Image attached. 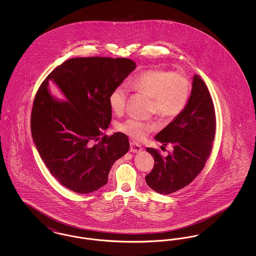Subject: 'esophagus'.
Instances as JSON below:
<instances>
[{"instance_id":"obj_1","label":"esophagus","mask_w":256,"mask_h":256,"mask_svg":"<svg viewBox=\"0 0 256 256\" xmlns=\"http://www.w3.org/2000/svg\"><path fill=\"white\" fill-rule=\"evenodd\" d=\"M142 150V146L136 142H130V152H139Z\"/></svg>"}]
</instances>
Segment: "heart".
<instances>
[{
    "mask_svg": "<svg viewBox=\"0 0 256 256\" xmlns=\"http://www.w3.org/2000/svg\"><path fill=\"white\" fill-rule=\"evenodd\" d=\"M128 86L134 91L152 98V110L164 120L178 117L185 110L191 93L188 78L180 72L148 69L130 78ZM126 86H116L110 92L108 102L111 110L122 114L128 100ZM156 122L138 119H128L118 126V130L135 140H142L156 128Z\"/></svg>",
    "mask_w": 256,
    "mask_h": 256,
    "instance_id": "obj_1",
    "label": "heart"
}]
</instances>
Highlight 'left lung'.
Listing matches in <instances>:
<instances>
[{"label": "left lung", "mask_w": 256, "mask_h": 256, "mask_svg": "<svg viewBox=\"0 0 256 256\" xmlns=\"http://www.w3.org/2000/svg\"><path fill=\"white\" fill-rule=\"evenodd\" d=\"M215 132L212 98L204 82L195 74L185 110L156 136L163 146H172V152L164 158L158 150L146 148L154 158V166L145 178L148 187L169 195L192 182L206 166Z\"/></svg>", "instance_id": "obj_1"}]
</instances>
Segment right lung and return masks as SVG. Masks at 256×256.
<instances>
[{
    "mask_svg": "<svg viewBox=\"0 0 256 256\" xmlns=\"http://www.w3.org/2000/svg\"><path fill=\"white\" fill-rule=\"evenodd\" d=\"M136 68L128 58H76L45 78L34 100L30 130L52 176L66 188L88 194L104 186L114 162L130 150L121 132L104 135L110 122V92ZM54 81L66 98H54Z\"/></svg>",
    "mask_w": 256,
    "mask_h": 256,
    "instance_id": "1",
    "label": "right lung"
}]
</instances>
